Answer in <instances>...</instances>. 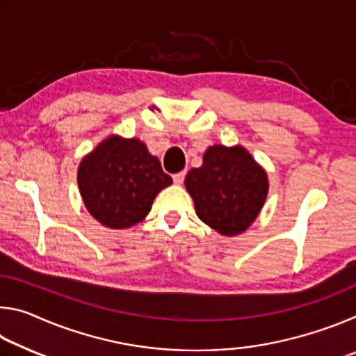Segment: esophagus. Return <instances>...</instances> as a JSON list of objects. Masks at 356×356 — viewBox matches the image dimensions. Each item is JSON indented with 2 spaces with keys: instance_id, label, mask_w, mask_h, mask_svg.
<instances>
[{
  "instance_id": "esophagus-1",
  "label": "esophagus",
  "mask_w": 356,
  "mask_h": 356,
  "mask_svg": "<svg viewBox=\"0 0 356 356\" xmlns=\"http://www.w3.org/2000/svg\"><path fill=\"white\" fill-rule=\"evenodd\" d=\"M184 179H185V172L182 171V172H177V174H174L172 176V180H174V184L176 185H180L184 182Z\"/></svg>"
}]
</instances>
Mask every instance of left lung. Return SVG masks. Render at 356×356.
<instances>
[{
  "label": "left lung",
  "mask_w": 356,
  "mask_h": 356,
  "mask_svg": "<svg viewBox=\"0 0 356 356\" xmlns=\"http://www.w3.org/2000/svg\"><path fill=\"white\" fill-rule=\"evenodd\" d=\"M185 188L202 222L226 237L245 232L261 213L268 176L243 146H209L202 166L185 177Z\"/></svg>",
  "instance_id": "obj_1"
}]
</instances>
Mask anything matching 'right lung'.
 Listing matches in <instances>:
<instances>
[{
    "mask_svg": "<svg viewBox=\"0 0 356 356\" xmlns=\"http://www.w3.org/2000/svg\"><path fill=\"white\" fill-rule=\"evenodd\" d=\"M76 180L84 207L110 229H129L143 221L155 196L172 184L146 144L119 135L105 138L83 156Z\"/></svg>",
    "mask_w": 356,
    "mask_h": 356,
    "instance_id": "1",
    "label": "right lung"
}]
</instances>
